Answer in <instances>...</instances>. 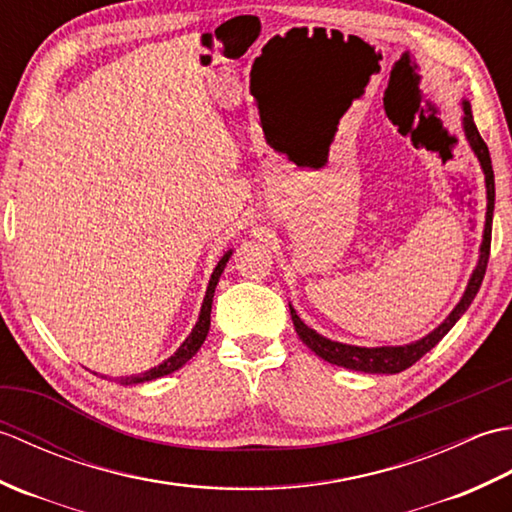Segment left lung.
I'll use <instances>...</instances> for the list:
<instances>
[{
  "label": "left lung",
  "mask_w": 512,
  "mask_h": 512,
  "mask_svg": "<svg viewBox=\"0 0 512 512\" xmlns=\"http://www.w3.org/2000/svg\"><path fill=\"white\" fill-rule=\"evenodd\" d=\"M462 110H464L462 125H464L466 140H469V145L475 151V156H477V160H480L482 171H484L488 204H486V224H484V239L480 246V259H477V266L473 270L469 286H466L460 303L453 308L449 317L444 319L436 330L424 336V339H420L416 343H409V345H398V347H358V345H345V343L330 341V339H325V336L314 332L312 328H308V325L299 319L297 310L290 306V317H292V323H295L299 339L306 343L314 354L321 356L323 361L345 367V369H354V372H365V374H398V372H402V369H407L416 361H420V358L429 350H433V347L442 341V336L447 334L455 323H458V319L466 310H469L471 301L475 299L477 290H480V286H482V279L486 275V266H488V255H491L495 176H493L491 154H488L484 138L480 136V132H477L475 121H473L471 103L462 101Z\"/></svg>",
  "instance_id": "8db88e82"
}]
</instances>
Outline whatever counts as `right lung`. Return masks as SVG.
Segmentation results:
<instances>
[{
	"label": "right lung",
	"instance_id": "1",
	"mask_svg": "<svg viewBox=\"0 0 512 512\" xmlns=\"http://www.w3.org/2000/svg\"><path fill=\"white\" fill-rule=\"evenodd\" d=\"M231 255H233V250H228V253L220 259V262H217L213 275L209 279V288H206V295H204V301H202V310H200L198 323H195V328L191 330V334L187 336V339H184V343L178 347L176 352H173V356H169L167 361H162L158 367H151V369H147V372H143V374L121 378V385H138V383H147V380H156L160 376H167L171 372H176V369H180L184 363L189 361V358L195 356V352H198L200 347H202L206 334H209L215 286H217V281H220V275L224 273L226 262H228V259H231Z\"/></svg>",
	"mask_w": 512,
	"mask_h": 512
}]
</instances>
